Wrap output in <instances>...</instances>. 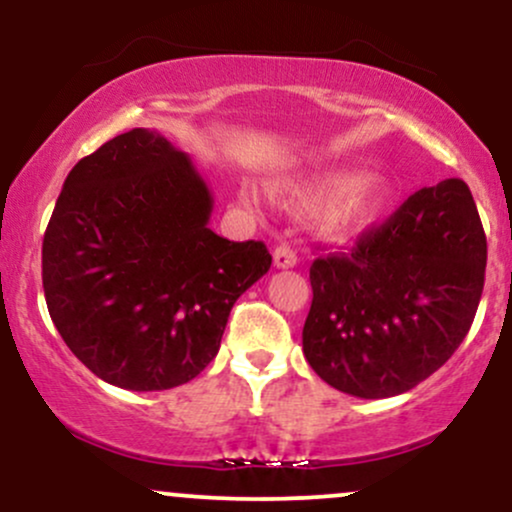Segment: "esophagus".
Wrapping results in <instances>:
<instances>
[{
	"label": "esophagus",
	"instance_id": "34e87169",
	"mask_svg": "<svg viewBox=\"0 0 512 512\" xmlns=\"http://www.w3.org/2000/svg\"><path fill=\"white\" fill-rule=\"evenodd\" d=\"M296 264H298V257L291 248L281 245V248L274 250V267L276 269H291V267H296Z\"/></svg>",
	"mask_w": 512,
	"mask_h": 512
}]
</instances>
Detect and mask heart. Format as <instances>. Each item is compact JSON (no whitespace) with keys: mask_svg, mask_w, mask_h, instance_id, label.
I'll use <instances>...</instances> for the list:
<instances>
[{"mask_svg":"<svg viewBox=\"0 0 512 512\" xmlns=\"http://www.w3.org/2000/svg\"><path fill=\"white\" fill-rule=\"evenodd\" d=\"M276 195L293 211H317V228L337 245L361 240L383 221L392 204L390 182L351 166L320 168L301 175L276 187ZM240 199L248 207L257 204V195L250 187L240 190Z\"/></svg>","mask_w":512,"mask_h":512,"instance_id":"obj_1","label":"heart"}]
</instances>
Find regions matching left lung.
Instances as JSON below:
<instances>
[{
	"mask_svg": "<svg viewBox=\"0 0 512 512\" xmlns=\"http://www.w3.org/2000/svg\"><path fill=\"white\" fill-rule=\"evenodd\" d=\"M486 236L467 182L414 192L349 255L317 257L303 354L346 395L395 397L467 337L484 291Z\"/></svg>",
	"mask_w": 512,
	"mask_h": 512,
	"instance_id": "obj_1",
	"label": "left lung"
}]
</instances>
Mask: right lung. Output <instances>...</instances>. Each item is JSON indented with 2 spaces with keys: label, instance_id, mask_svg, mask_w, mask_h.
Segmentation results:
<instances>
[{
  "label": "right lung",
  "instance_id": "1",
  "mask_svg": "<svg viewBox=\"0 0 512 512\" xmlns=\"http://www.w3.org/2000/svg\"><path fill=\"white\" fill-rule=\"evenodd\" d=\"M207 182L156 129H129L81 158L43 238L57 332L105 383H190L219 354L233 303L272 267L264 243L209 228Z\"/></svg>",
  "mask_w": 512,
  "mask_h": 512
}]
</instances>
